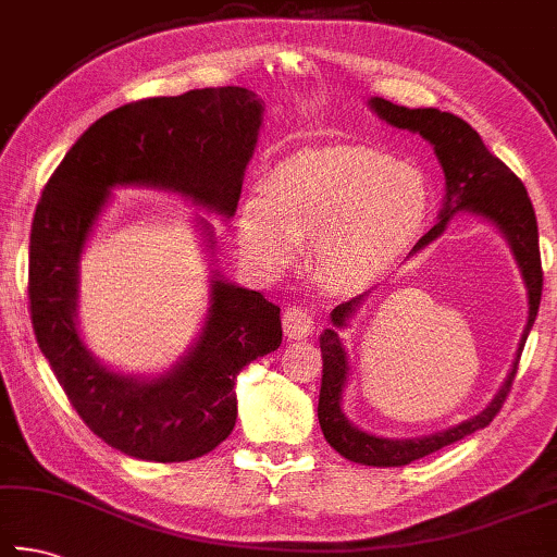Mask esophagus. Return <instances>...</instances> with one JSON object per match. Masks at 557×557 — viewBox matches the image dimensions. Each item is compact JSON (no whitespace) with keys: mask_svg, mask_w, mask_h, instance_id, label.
I'll return each mask as SVG.
<instances>
[{"mask_svg":"<svg viewBox=\"0 0 557 557\" xmlns=\"http://www.w3.org/2000/svg\"><path fill=\"white\" fill-rule=\"evenodd\" d=\"M282 329L289 338H305L313 331V319L307 307L301 305H289L282 313Z\"/></svg>","mask_w":557,"mask_h":557,"instance_id":"obj_1","label":"esophagus"}]
</instances>
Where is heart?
I'll return each mask as SVG.
<instances>
[{"label":"heart","instance_id":"obj_1","mask_svg":"<svg viewBox=\"0 0 557 557\" xmlns=\"http://www.w3.org/2000/svg\"><path fill=\"white\" fill-rule=\"evenodd\" d=\"M429 211L421 170L380 150L336 146L282 160L265 195L240 209L238 238L268 268L295 258L311 236V268L336 287H360L384 275L419 236Z\"/></svg>","mask_w":557,"mask_h":557}]
</instances>
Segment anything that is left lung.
<instances>
[{
	"instance_id": "obj_1",
	"label": "left lung",
	"mask_w": 557,
	"mask_h": 557,
	"mask_svg": "<svg viewBox=\"0 0 557 557\" xmlns=\"http://www.w3.org/2000/svg\"><path fill=\"white\" fill-rule=\"evenodd\" d=\"M370 107L387 121V124L397 128L417 131L423 138L436 148V156L446 173V201H443L438 224L433 226L426 236H423L417 248L429 246L436 240L443 231H446L448 221L458 211H472L480 214L492 224H497L504 236H507L509 246L517 256L521 268V275L529 287V321H525L523 336L519 343L517 358H513L511 372L504 380L497 397L478 417L470 421H462L443 433H433V436L423 438H409V441H389L380 436H370V433L360 431L348 423L341 411V397L343 387H346L348 377V360L346 350H343L338 333L326 329L321 336V358H323V375H321V392H319V423L323 431V438L331 443L333 450H338L343 458L362 465H375V468H401L419 458L436 453L441 448L450 446V443L460 441L470 433L490 426V421L497 417L499 409L507 401L513 377H517L521 350L529 338V331L535 321V313L541 307V292H543V268H541V248H539V224H535V211L529 195H525L523 182L511 173V170L502 163L497 156L490 153V148L482 144L478 131H474L468 121L460 116L448 114V111L438 109H407L399 104H392L382 97H372ZM362 297L350 301H343L331 311L333 326H346L350 313H356Z\"/></svg>"
}]
</instances>
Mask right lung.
I'll list each match as a JSON object with an SVG mask.
<instances>
[{"label":"right lung","mask_w":557,"mask_h":557,"mask_svg":"<svg viewBox=\"0 0 557 557\" xmlns=\"http://www.w3.org/2000/svg\"><path fill=\"white\" fill-rule=\"evenodd\" d=\"M262 102L246 87L138 99L97 119L46 182L28 246V309L38 348L89 431L131 458L195 460L236 426V375L282 343L280 307L214 280L205 331L158 380L109 372L75 329L77 260L109 187L182 191L234 216Z\"/></svg>","instance_id":"add662e5"}]
</instances>
